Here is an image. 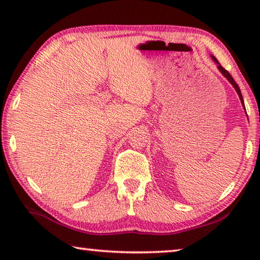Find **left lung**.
I'll list each match as a JSON object with an SVG mask.
<instances>
[{
	"label": "left lung",
	"mask_w": 260,
	"mask_h": 260,
	"mask_svg": "<svg viewBox=\"0 0 260 260\" xmlns=\"http://www.w3.org/2000/svg\"><path fill=\"white\" fill-rule=\"evenodd\" d=\"M212 59L215 61V63L218 64V69L220 70V72H221V73L223 74V76H225V77L228 79V81H230V82L232 83V85H233V87L235 88V90L237 91V94H239V96H240V100H241L242 104L244 105V103H243V98H242V94H241V90H240V87H239V85H237V83L235 82V80H234V79H233V77L231 76L230 72H228L227 70L223 69V68L221 67V65L219 64V61H218V59H217V58H215V57H213V56H212Z\"/></svg>",
	"instance_id": "8db88e82"
}]
</instances>
